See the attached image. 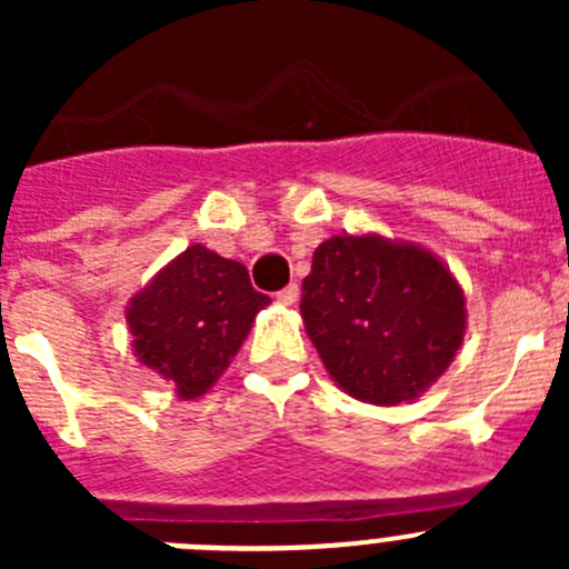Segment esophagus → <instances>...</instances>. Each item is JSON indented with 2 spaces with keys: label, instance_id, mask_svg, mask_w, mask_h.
I'll use <instances>...</instances> for the list:
<instances>
[{
  "label": "esophagus",
  "instance_id": "1",
  "mask_svg": "<svg viewBox=\"0 0 569 569\" xmlns=\"http://www.w3.org/2000/svg\"><path fill=\"white\" fill-rule=\"evenodd\" d=\"M276 301L284 305V308H293L296 301H299V284H288L284 290H279V293H276Z\"/></svg>",
  "mask_w": 569,
  "mask_h": 569
}]
</instances>
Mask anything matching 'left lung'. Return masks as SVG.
I'll list each match as a JSON object with an SVG mask.
<instances>
[{
    "label": "left lung",
    "mask_w": 569,
    "mask_h": 569,
    "mask_svg": "<svg viewBox=\"0 0 569 569\" xmlns=\"http://www.w3.org/2000/svg\"><path fill=\"white\" fill-rule=\"evenodd\" d=\"M301 290V319L321 365L367 405L425 396L465 341V290L419 241L330 236L316 248Z\"/></svg>",
    "instance_id": "left-lung-1"
}]
</instances>
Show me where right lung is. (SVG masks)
Listing matches in <instances>:
<instances>
[{"instance_id":"right-lung-1","label":"right lung","mask_w":569,"mask_h":569,"mask_svg":"<svg viewBox=\"0 0 569 569\" xmlns=\"http://www.w3.org/2000/svg\"><path fill=\"white\" fill-rule=\"evenodd\" d=\"M268 305L241 261L190 244L130 296V347L136 361L168 381L179 399L193 401L228 370Z\"/></svg>"}]
</instances>
